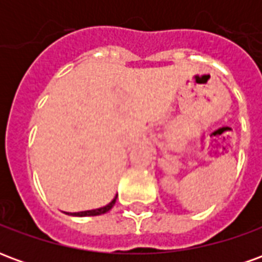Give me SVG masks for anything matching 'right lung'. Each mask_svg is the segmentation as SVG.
<instances>
[{
  "label": "right lung",
  "mask_w": 262,
  "mask_h": 262,
  "mask_svg": "<svg viewBox=\"0 0 262 262\" xmlns=\"http://www.w3.org/2000/svg\"><path fill=\"white\" fill-rule=\"evenodd\" d=\"M116 198L118 195H115V198L108 203V205H105L102 208H98V209H92V210H84V212H74V213H70V212H66L67 214H71V216H98V214H103L109 212L111 209L114 208L115 202H116Z\"/></svg>",
  "instance_id": "1"
}]
</instances>
